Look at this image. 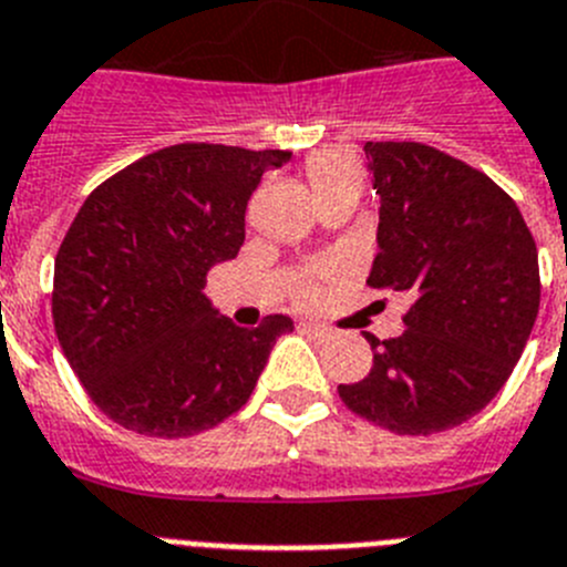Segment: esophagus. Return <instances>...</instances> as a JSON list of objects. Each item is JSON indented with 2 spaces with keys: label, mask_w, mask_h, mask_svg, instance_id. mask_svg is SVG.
<instances>
[{
  "label": "esophagus",
  "mask_w": 567,
  "mask_h": 567,
  "mask_svg": "<svg viewBox=\"0 0 567 567\" xmlns=\"http://www.w3.org/2000/svg\"><path fill=\"white\" fill-rule=\"evenodd\" d=\"M302 330L308 336H313V339H328V336L333 333L328 324H319V321H302Z\"/></svg>",
  "instance_id": "34e87169"
}]
</instances>
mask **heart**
Wrapping results in <instances>:
<instances>
[{
	"mask_svg": "<svg viewBox=\"0 0 567 567\" xmlns=\"http://www.w3.org/2000/svg\"><path fill=\"white\" fill-rule=\"evenodd\" d=\"M308 183L316 203L336 195H355L361 192V172L353 157L341 152H316L308 161Z\"/></svg>",
	"mask_w": 567,
	"mask_h": 567,
	"instance_id": "b5f03b06",
	"label": "heart"
}]
</instances>
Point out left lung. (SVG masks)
<instances>
[{"label":"left lung","mask_w":567,"mask_h":567,"mask_svg":"<svg viewBox=\"0 0 567 567\" xmlns=\"http://www.w3.org/2000/svg\"><path fill=\"white\" fill-rule=\"evenodd\" d=\"M379 195L367 285L412 299L404 333L367 336V379L339 384L355 415L395 435L468 421L506 384L539 310V262L517 203L423 144H364Z\"/></svg>","instance_id":"1"}]
</instances>
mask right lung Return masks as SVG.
Returning a JSON list of instances; mask_svg holds the SVG:
<instances>
[{
	"instance_id": "obj_1",
	"label": "right lung",
	"mask_w": 567,
	"mask_h": 567,
	"mask_svg": "<svg viewBox=\"0 0 567 567\" xmlns=\"http://www.w3.org/2000/svg\"><path fill=\"white\" fill-rule=\"evenodd\" d=\"M290 152L177 144L101 183L55 257L53 321L101 412L150 437L212 430L251 398L288 316L237 328L203 293L246 243L262 172Z\"/></svg>"
}]
</instances>
